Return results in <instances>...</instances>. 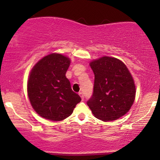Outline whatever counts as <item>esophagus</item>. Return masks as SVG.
<instances>
[{
    "instance_id": "esophagus-1",
    "label": "esophagus",
    "mask_w": 160,
    "mask_h": 160,
    "mask_svg": "<svg viewBox=\"0 0 160 160\" xmlns=\"http://www.w3.org/2000/svg\"><path fill=\"white\" fill-rule=\"evenodd\" d=\"M79 95H80V96L81 97V99L82 101L84 100V95H83V93L82 92H79Z\"/></svg>"
}]
</instances>
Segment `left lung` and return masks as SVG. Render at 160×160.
Listing matches in <instances>:
<instances>
[{
  "label": "left lung",
  "instance_id": "1",
  "mask_svg": "<svg viewBox=\"0 0 160 160\" xmlns=\"http://www.w3.org/2000/svg\"><path fill=\"white\" fill-rule=\"evenodd\" d=\"M89 65L95 80L87 105L98 120L107 122L120 118L135 101L136 92L132 74L123 62L113 57L103 56Z\"/></svg>",
  "mask_w": 160,
  "mask_h": 160
}]
</instances>
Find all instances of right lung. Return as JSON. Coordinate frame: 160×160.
Instances as JSON below:
<instances>
[{
	"mask_svg": "<svg viewBox=\"0 0 160 160\" xmlns=\"http://www.w3.org/2000/svg\"><path fill=\"white\" fill-rule=\"evenodd\" d=\"M70 63L68 57L52 53L41 58L31 71L28 95L32 108L40 117L63 120L71 115L81 101L65 76Z\"/></svg>",
	"mask_w": 160,
	"mask_h": 160,
	"instance_id": "1",
	"label": "right lung"
}]
</instances>
